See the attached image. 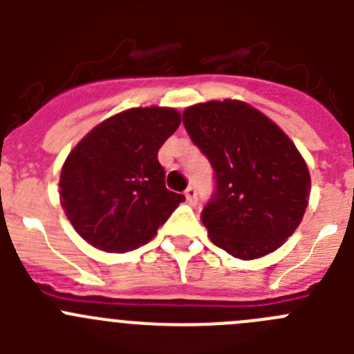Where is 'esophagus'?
<instances>
[{
  "label": "esophagus",
  "mask_w": 354,
  "mask_h": 354,
  "mask_svg": "<svg viewBox=\"0 0 354 354\" xmlns=\"http://www.w3.org/2000/svg\"><path fill=\"white\" fill-rule=\"evenodd\" d=\"M184 195H186V200H187V202H189V204H192V205L196 204V200H198V195H196L195 187H187Z\"/></svg>",
  "instance_id": "34e87169"
}]
</instances>
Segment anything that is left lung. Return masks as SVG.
<instances>
[{
	"label": "left lung",
	"mask_w": 354,
	"mask_h": 354,
	"mask_svg": "<svg viewBox=\"0 0 354 354\" xmlns=\"http://www.w3.org/2000/svg\"><path fill=\"white\" fill-rule=\"evenodd\" d=\"M183 120L214 170L216 192L202 211L212 243L243 261L280 248L310 195L296 145L259 109L232 99L189 106Z\"/></svg>",
	"instance_id": "8db88e82"
}]
</instances>
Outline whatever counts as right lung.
<instances>
[{
  "instance_id": "right-lung-1",
  "label": "right lung",
  "mask_w": 354,
  "mask_h": 354,
  "mask_svg": "<svg viewBox=\"0 0 354 354\" xmlns=\"http://www.w3.org/2000/svg\"><path fill=\"white\" fill-rule=\"evenodd\" d=\"M180 126L174 108H131L93 127L67 156L60 200L95 248L124 253L149 243L184 195L165 186L158 152Z\"/></svg>"
}]
</instances>
